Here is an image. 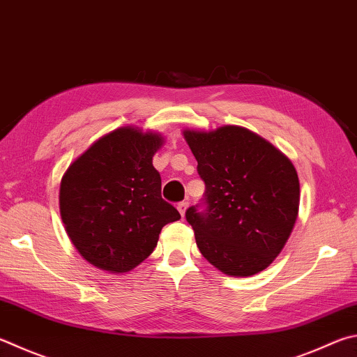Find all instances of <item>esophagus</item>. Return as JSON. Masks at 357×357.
<instances>
[{
  "mask_svg": "<svg viewBox=\"0 0 357 357\" xmlns=\"http://www.w3.org/2000/svg\"><path fill=\"white\" fill-rule=\"evenodd\" d=\"M187 207H189V203H187V201H181V203H178V211H179V213L181 215H185V211H187Z\"/></svg>",
  "mask_w": 357,
  "mask_h": 357,
  "instance_id": "esophagus-1",
  "label": "esophagus"
}]
</instances>
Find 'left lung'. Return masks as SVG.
I'll list each match as a JSON object with an SVG mask.
<instances>
[{"label":"left lung","instance_id":"8db88e82","mask_svg":"<svg viewBox=\"0 0 357 357\" xmlns=\"http://www.w3.org/2000/svg\"><path fill=\"white\" fill-rule=\"evenodd\" d=\"M184 139L204 181V211L185 218L198 248L229 276H252L286 245L298 217L300 181L287 156L242 126L185 129Z\"/></svg>","mask_w":357,"mask_h":357}]
</instances>
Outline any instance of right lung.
I'll return each mask as SVG.
<instances>
[{
	"label": "right lung",
	"mask_w": 357,
	"mask_h": 357,
	"mask_svg": "<svg viewBox=\"0 0 357 357\" xmlns=\"http://www.w3.org/2000/svg\"><path fill=\"white\" fill-rule=\"evenodd\" d=\"M164 144L132 126L102 135L61 181V217L71 243L95 267L126 273L156 248L160 229L181 218L160 197L153 156Z\"/></svg>",
	"instance_id": "1"
}]
</instances>
